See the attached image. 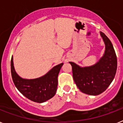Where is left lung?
<instances>
[{"label": "left lung", "mask_w": 123, "mask_h": 123, "mask_svg": "<svg viewBox=\"0 0 123 123\" xmlns=\"http://www.w3.org/2000/svg\"><path fill=\"white\" fill-rule=\"evenodd\" d=\"M105 44V51L99 61L87 67H81L73 62L74 81L82 92L97 96L105 91L113 81L117 70V57L112 43L108 37L100 32Z\"/></svg>", "instance_id": "1"}]
</instances>
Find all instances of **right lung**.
<instances>
[{"label": "right lung", "instance_id": "1", "mask_svg": "<svg viewBox=\"0 0 123 123\" xmlns=\"http://www.w3.org/2000/svg\"><path fill=\"white\" fill-rule=\"evenodd\" d=\"M63 63L52 68L45 75L36 79H24L18 76L14 66L13 56L11 62L13 82L20 92L36 103L46 102L54 96L57 87V77Z\"/></svg>", "mask_w": 123, "mask_h": 123}]
</instances>
